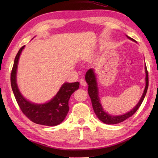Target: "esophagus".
<instances>
[{
	"label": "esophagus",
	"mask_w": 158,
	"mask_h": 158,
	"mask_svg": "<svg viewBox=\"0 0 158 158\" xmlns=\"http://www.w3.org/2000/svg\"><path fill=\"white\" fill-rule=\"evenodd\" d=\"M80 84H81L82 86H86L87 85V83L83 79H80Z\"/></svg>",
	"instance_id": "obj_1"
}]
</instances>
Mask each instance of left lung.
<instances>
[{"instance_id":"left-lung-1","label":"left lung","mask_w":158,"mask_h":158,"mask_svg":"<svg viewBox=\"0 0 158 158\" xmlns=\"http://www.w3.org/2000/svg\"><path fill=\"white\" fill-rule=\"evenodd\" d=\"M127 38L130 39V40H132V41H135L133 39L129 37V36H127ZM145 73H146V77H145L146 85H145V90H144V92L143 94V96L141 98H140V100H139V103L135 106V108L132 109L128 113H126V114H124V115H117V116L109 115L108 113H106L105 110H103L101 104L100 102V98L98 97V87H97V82H96V79L94 72V70L92 69H89L88 71H87L85 74V81L88 84V91L89 96L92 100V105L93 106L94 111L96 116L98 117V118L101 121V122L106 124L119 123L123 122L124 120L127 119V118H129L130 117L133 115L134 114L136 113V110L139 109L140 106L141 105L144 98H145V96L146 95L147 89H148V86H149V76H148V71H147L146 64L145 66Z\"/></svg>"}]
</instances>
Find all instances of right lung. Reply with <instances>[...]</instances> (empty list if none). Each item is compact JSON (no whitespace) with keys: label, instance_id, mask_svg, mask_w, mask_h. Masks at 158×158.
Listing matches in <instances>:
<instances>
[{"label":"right lung","instance_id":"1","mask_svg":"<svg viewBox=\"0 0 158 158\" xmlns=\"http://www.w3.org/2000/svg\"><path fill=\"white\" fill-rule=\"evenodd\" d=\"M24 47H22L17 53L11 73V85L16 101L22 113L32 122L48 126L58 125L65 119L69 112V100L72 94L78 89L79 83H64L57 94L48 102L38 105L28 101L20 93L16 81L18 60Z\"/></svg>","mask_w":158,"mask_h":158}]
</instances>
